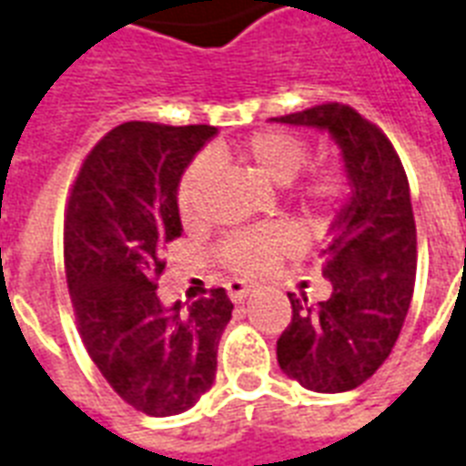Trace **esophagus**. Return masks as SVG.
<instances>
[{"mask_svg":"<svg viewBox=\"0 0 466 466\" xmlns=\"http://www.w3.org/2000/svg\"><path fill=\"white\" fill-rule=\"evenodd\" d=\"M251 286L247 284V281H229L227 284V294H229V299H232L234 303H242L247 296H249Z\"/></svg>","mask_w":466,"mask_h":466,"instance_id":"34e87169","label":"esophagus"}]
</instances>
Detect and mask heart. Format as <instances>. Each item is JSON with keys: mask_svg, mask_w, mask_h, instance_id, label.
<instances>
[{"mask_svg": "<svg viewBox=\"0 0 466 466\" xmlns=\"http://www.w3.org/2000/svg\"><path fill=\"white\" fill-rule=\"evenodd\" d=\"M234 155L247 163L251 170L274 185H289L309 163V143L289 130H261L254 133L239 146ZM212 172L209 157L199 155L182 172L177 185V207L185 217L195 215L199 202V192L205 187L207 177ZM346 192V177L339 167H319L296 192V202L306 217L326 219L330 209L339 205ZM294 244V234L284 224H267L254 229H239L224 237L217 247V257L224 267L237 277H257L277 264Z\"/></svg>", "mask_w": 466, "mask_h": 466, "instance_id": "obj_1", "label": "heart"}]
</instances>
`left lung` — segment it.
I'll return each instance as SVG.
<instances>
[{"label": "left lung", "mask_w": 466, "mask_h": 466, "mask_svg": "<svg viewBox=\"0 0 466 466\" xmlns=\"http://www.w3.org/2000/svg\"><path fill=\"white\" fill-rule=\"evenodd\" d=\"M271 120L326 130L350 180V202L320 249L330 296L309 303L306 294H289L279 365L313 392L353 390L390 356L412 301L417 229L408 175L388 136L350 106L323 103Z\"/></svg>", "instance_id": "left-lung-1"}]
</instances>
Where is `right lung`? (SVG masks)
Segmentation results:
<instances>
[{
  "mask_svg": "<svg viewBox=\"0 0 466 466\" xmlns=\"http://www.w3.org/2000/svg\"><path fill=\"white\" fill-rule=\"evenodd\" d=\"M212 126L130 120L86 155L64 217V264L78 333L113 390L140 412H185L217 373V346L232 319L224 289L165 309L157 279L182 234L177 185Z\"/></svg>",
  "mask_w": 466,
  "mask_h": 466,
  "instance_id": "obj_1",
  "label": "right lung"
}]
</instances>
